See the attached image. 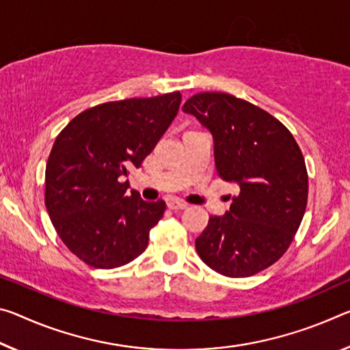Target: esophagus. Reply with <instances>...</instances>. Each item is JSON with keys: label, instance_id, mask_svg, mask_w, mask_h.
Masks as SVG:
<instances>
[{"label": "esophagus", "instance_id": "esophagus-1", "mask_svg": "<svg viewBox=\"0 0 350 350\" xmlns=\"http://www.w3.org/2000/svg\"><path fill=\"white\" fill-rule=\"evenodd\" d=\"M168 207L171 210H184L188 207V204L182 202V201H177V199H171V201L168 202Z\"/></svg>", "mask_w": 350, "mask_h": 350}]
</instances>
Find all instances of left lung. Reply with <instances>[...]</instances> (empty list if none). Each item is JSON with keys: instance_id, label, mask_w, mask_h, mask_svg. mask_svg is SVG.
<instances>
[{"instance_id": "obj_1", "label": "left lung", "mask_w": 350, "mask_h": 350, "mask_svg": "<svg viewBox=\"0 0 350 350\" xmlns=\"http://www.w3.org/2000/svg\"><path fill=\"white\" fill-rule=\"evenodd\" d=\"M182 110L212 132L216 171L240 190L229 212L210 216L196 238L199 257L227 277L257 274L286 252L304 218L301 148L273 115L229 93H198Z\"/></svg>"}]
</instances>
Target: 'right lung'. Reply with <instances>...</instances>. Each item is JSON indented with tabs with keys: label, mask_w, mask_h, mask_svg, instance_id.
I'll return each instance as SVG.
<instances>
[{
	"label": "right lung",
	"mask_w": 350,
	"mask_h": 350,
	"mask_svg": "<svg viewBox=\"0 0 350 350\" xmlns=\"http://www.w3.org/2000/svg\"><path fill=\"white\" fill-rule=\"evenodd\" d=\"M179 92L95 105L55 138L45 171V205L64 245L93 268L112 269L148 247L149 230L166 208L131 190L140 168L174 116Z\"/></svg>",
	"instance_id": "obj_1"
}]
</instances>
